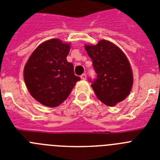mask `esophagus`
I'll return each mask as SVG.
<instances>
[{
  "mask_svg": "<svg viewBox=\"0 0 160 160\" xmlns=\"http://www.w3.org/2000/svg\"><path fill=\"white\" fill-rule=\"evenodd\" d=\"M81 78L82 79V80H86V79H87V74H86V73H82L81 75Z\"/></svg>",
  "mask_w": 160,
  "mask_h": 160,
  "instance_id": "34e87169",
  "label": "esophagus"
}]
</instances>
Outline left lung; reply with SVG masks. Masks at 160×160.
<instances>
[{
  "mask_svg": "<svg viewBox=\"0 0 160 160\" xmlns=\"http://www.w3.org/2000/svg\"><path fill=\"white\" fill-rule=\"evenodd\" d=\"M85 49L97 73L95 79L89 81L98 98L109 107L125 99L131 92L133 74L123 52L106 40L95 46H86Z\"/></svg>",
  "mask_w": 160,
  "mask_h": 160,
  "instance_id": "obj_1",
  "label": "left lung"
}]
</instances>
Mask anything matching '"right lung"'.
<instances>
[{"label":"right lung","mask_w":160,"mask_h":160,"mask_svg":"<svg viewBox=\"0 0 160 160\" xmlns=\"http://www.w3.org/2000/svg\"><path fill=\"white\" fill-rule=\"evenodd\" d=\"M70 46L51 39L37 47L24 69V79L31 95L43 105L58 107L70 95L80 78L66 60Z\"/></svg>","instance_id":"right-lung-1"}]
</instances>
